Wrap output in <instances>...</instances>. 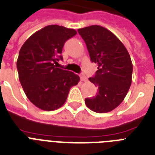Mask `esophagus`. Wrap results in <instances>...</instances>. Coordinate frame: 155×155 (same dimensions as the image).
Segmentation results:
<instances>
[{
  "label": "esophagus",
  "mask_w": 155,
  "mask_h": 155,
  "mask_svg": "<svg viewBox=\"0 0 155 155\" xmlns=\"http://www.w3.org/2000/svg\"><path fill=\"white\" fill-rule=\"evenodd\" d=\"M80 80L81 81H87V77L85 76V75L84 74H81V75H80Z\"/></svg>",
  "instance_id": "esophagus-1"
}]
</instances>
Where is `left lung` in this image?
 <instances>
[{
    "mask_svg": "<svg viewBox=\"0 0 155 155\" xmlns=\"http://www.w3.org/2000/svg\"><path fill=\"white\" fill-rule=\"evenodd\" d=\"M85 41L91 62L98 64L94 77L99 87L95 97L86 98L87 107L97 113L111 111L121 104L131 84L132 65L127 50L114 33L99 25L78 29Z\"/></svg>",
    "mask_w": 155,
    "mask_h": 155,
    "instance_id": "left-lung-1",
    "label": "left lung"
}]
</instances>
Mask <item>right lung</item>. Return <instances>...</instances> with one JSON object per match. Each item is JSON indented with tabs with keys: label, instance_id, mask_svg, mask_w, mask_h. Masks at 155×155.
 <instances>
[{
	"label": "right lung",
	"instance_id": "1",
	"mask_svg": "<svg viewBox=\"0 0 155 155\" xmlns=\"http://www.w3.org/2000/svg\"><path fill=\"white\" fill-rule=\"evenodd\" d=\"M76 31L57 25L33 33L22 45L16 61L19 80L25 95L38 108L54 110L62 107L80 77L57 68L63 47Z\"/></svg>",
	"mask_w": 155,
	"mask_h": 155
}]
</instances>
